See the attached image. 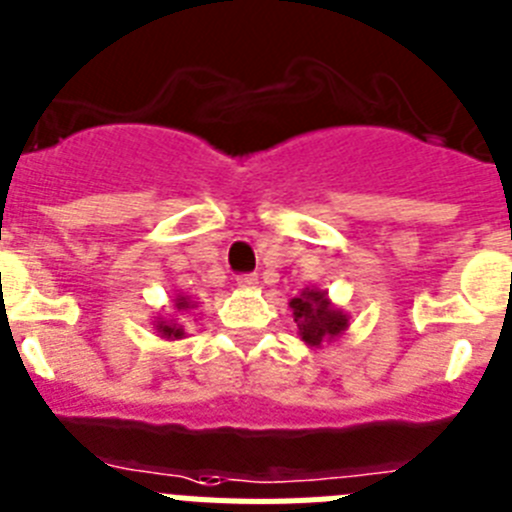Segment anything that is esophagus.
<instances>
[{
  "label": "esophagus",
  "instance_id": "1",
  "mask_svg": "<svg viewBox=\"0 0 512 512\" xmlns=\"http://www.w3.org/2000/svg\"><path fill=\"white\" fill-rule=\"evenodd\" d=\"M237 285H239V288H247V290L255 288V285H257V275H252V273L239 275V278H237Z\"/></svg>",
  "mask_w": 512,
  "mask_h": 512
}]
</instances>
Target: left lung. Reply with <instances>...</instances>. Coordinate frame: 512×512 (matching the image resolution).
I'll return each instance as SVG.
<instances>
[{"label": "left lung", "instance_id": "left-lung-1", "mask_svg": "<svg viewBox=\"0 0 512 512\" xmlns=\"http://www.w3.org/2000/svg\"><path fill=\"white\" fill-rule=\"evenodd\" d=\"M288 306L293 311L301 342H306L313 349L336 342L349 329V313L334 306L326 290L303 288L301 296L290 298Z\"/></svg>", "mask_w": 512, "mask_h": 512}]
</instances>
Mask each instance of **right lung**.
Listing matches in <instances>:
<instances>
[{
  "instance_id": "add662e5",
  "label": "right lung",
  "mask_w": 512,
  "mask_h": 512,
  "mask_svg": "<svg viewBox=\"0 0 512 512\" xmlns=\"http://www.w3.org/2000/svg\"><path fill=\"white\" fill-rule=\"evenodd\" d=\"M199 308V303L191 301L183 293H176L173 298V311L160 313V316H153V329L160 339H168V342H176V339H183L186 336V316H193V311Z\"/></svg>"
}]
</instances>
